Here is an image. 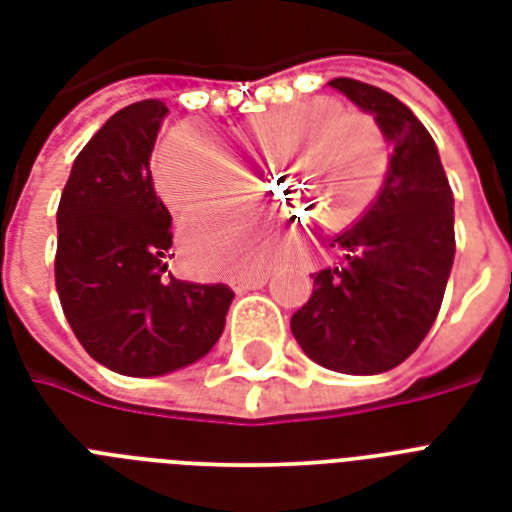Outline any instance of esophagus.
I'll return each instance as SVG.
<instances>
[{"mask_svg": "<svg viewBox=\"0 0 512 512\" xmlns=\"http://www.w3.org/2000/svg\"><path fill=\"white\" fill-rule=\"evenodd\" d=\"M265 281H268V271H260L252 273V276H236V279H231V287L236 289V292H247V289L263 287Z\"/></svg>", "mask_w": 512, "mask_h": 512, "instance_id": "obj_1", "label": "esophagus"}]
</instances>
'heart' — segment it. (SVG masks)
Segmentation results:
<instances>
[{
    "mask_svg": "<svg viewBox=\"0 0 512 512\" xmlns=\"http://www.w3.org/2000/svg\"><path fill=\"white\" fill-rule=\"evenodd\" d=\"M239 138L252 154L271 156V172L301 156L292 164V175L305 183L324 225L350 223L361 215L385 167L377 127L364 116L337 114L329 100H300L265 111L241 124ZM236 180L233 156L199 124L175 127L156 151V191L185 215L220 207ZM185 233L193 236L196 228Z\"/></svg>",
    "mask_w": 512,
    "mask_h": 512,
    "instance_id": "heart-1",
    "label": "heart"
}]
</instances>
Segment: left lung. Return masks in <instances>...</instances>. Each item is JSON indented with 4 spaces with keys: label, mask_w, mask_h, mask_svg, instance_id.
<instances>
[{
    "label": "left lung",
    "mask_w": 512,
    "mask_h": 512,
    "mask_svg": "<svg viewBox=\"0 0 512 512\" xmlns=\"http://www.w3.org/2000/svg\"><path fill=\"white\" fill-rule=\"evenodd\" d=\"M329 84L374 114L393 154L372 207L329 244L340 260L313 273L292 335L332 372L380 374L436 321L454 263V196L430 132L401 100L345 76Z\"/></svg>",
    "instance_id": "obj_1"
}]
</instances>
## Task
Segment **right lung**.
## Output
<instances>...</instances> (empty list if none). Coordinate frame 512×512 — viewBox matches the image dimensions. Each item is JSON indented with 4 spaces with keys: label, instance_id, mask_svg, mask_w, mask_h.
Instances as JSON below:
<instances>
[{
    "label": "right lung",
    "instance_id": "right-lung-1",
    "mask_svg": "<svg viewBox=\"0 0 512 512\" xmlns=\"http://www.w3.org/2000/svg\"><path fill=\"white\" fill-rule=\"evenodd\" d=\"M162 100L116 111L79 151L58 204L55 287L68 324L98 364L159 377L207 356L233 292L167 273L172 215L156 196L151 151Z\"/></svg>",
    "mask_w": 512,
    "mask_h": 512
}]
</instances>
